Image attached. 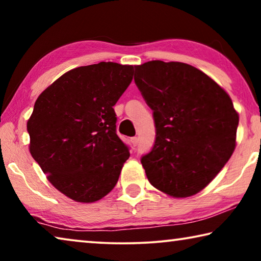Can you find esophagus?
<instances>
[{"label": "esophagus", "instance_id": "1", "mask_svg": "<svg viewBox=\"0 0 261 261\" xmlns=\"http://www.w3.org/2000/svg\"><path fill=\"white\" fill-rule=\"evenodd\" d=\"M131 143H132V145H134V146H137V145H138V143H139V140H138V138H137V137H134V138H131Z\"/></svg>", "mask_w": 261, "mask_h": 261}]
</instances>
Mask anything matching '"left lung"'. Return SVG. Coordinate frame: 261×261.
<instances>
[{"instance_id":"8db88e82","label":"left lung","mask_w":261,"mask_h":261,"mask_svg":"<svg viewBox=\"0 0 261 261\" xmlns=\"http://www.w3.org/2000/svg\"><path fill=\"white\" fill-rule=\"evenodd\" d=\"M135 70L155 123V143L141 158L149 183L171 197L193 196L233 153L238 113L227 92L192 65L149 61Z\"/></svg>"}]
</instances>
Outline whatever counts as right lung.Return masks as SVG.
Returning <instances> with one entry per match:
<instances>
[{"label":"right lung","mask_w":261,"mask_h":261,"mask_svg":"<svg viewBox=\"0 0 261 261\" xmlns=\"http://www.w3.org/2000/svg\"><path fill=\"white\" fill-rule=\"evenodd\" d=\"M132 65L100 62L70 70L38 96L28 121L30 152L70 199L94 202L116 185L129 147L116 134L114 106Z\"/></svg>","instance_id":"obj_1"}]
</instances>
